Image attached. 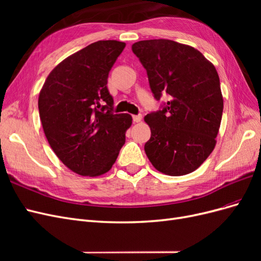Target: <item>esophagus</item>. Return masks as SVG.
<instances>
[{
	"label": "esophagus",
	"instance_id": "esophagus-1",
	"mask_svg": "<svg viewBox=\"0 0 261 261\" xmlns=\"http://www.w3.org/2000/svg\"><path fill=\"white\" fill-rule=\"evenodd\" d=\"M133 120H134V122H135V123H138V122H140L141 120H143V115H141V114L134 115L133 116Z\"/></svg>",
	"mask_w": 261,
	"mask_h": 261
}]
</instances>
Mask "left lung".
<instances>
[{"instance_id": "8db88e82", "label": "left lung", "mask_w": 261, "mask_h": 261, "mask_svg": "<svg viewBox=\"0 0 261 261\" xmlns=\"http://www.w3.org/2000/svg\"><path fill=\"white\" fill-rule=\"evenodd\" d=\"M145 67L153 97L168 94L145 116L151 137L145 151L153 167L171 176L192 173L216 146L223 98L216 67L193 46L167 39L132 45Z\"/></svg>"}]
</instances>
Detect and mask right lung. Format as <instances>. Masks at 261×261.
<instances>
[{"label": "right lung", "instance_id": "obj_1", "mask_svg": "<svg viewBox=\"0 0 261 261\" xmlns=\"http://www.w3.org/2000/svg\"><path fill=\"white\" fill-rule=\"evenodd\" d=\"M125 48L116 40L87 45L55 67L39 94L38 108L51 148L68 169L98 176L112 168L132 125L115 114L109 73Z\"/></svg>", "mask_w": 261, "mask_h": 261}]
</instances>
